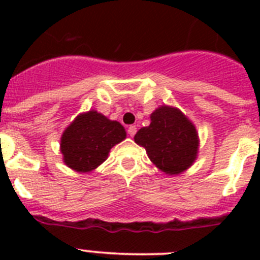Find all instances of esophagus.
Instances as JSON below:
<instances>
[{
	"mask_svg": "<svg viewBox=\"0 0 260 260\" xmlns=\"http://www.w3.org/2000/svg\"><path fill=\"white\" fill-rule=\"evenodd\" d=\"M127 133H128V135H130V137H134V135L137 134V126H135V125L128 126Z\"/></svg>",
	"mask_w": 260,
	"mask_h": 260,
	"instance_id": "1",
	"label": "esophagus"
}]
</instances>
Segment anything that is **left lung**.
Returning <instances> with one entry per match:
<instances>
[{"label":"left lung","instance_id":"left-lung-1","mask_svg":"<svg viewBox=\"0 0 260 260\" xmlns=\"http://www.w3.org/2000/svg\"><path fill=\"white\" fill-rule=\"evenodd\" d=\"M135 143L146 148L151 161L164 173L185 172L198 155V133L180 109L161 105L151 114L150 126L142 127Z\"/></svg>","mask_w":260,"mask_h":260}]
</instances>
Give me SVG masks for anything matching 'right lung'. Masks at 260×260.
I'll return each instance as SVG.
<instances>
[{
  "mask_svg": "<svg viewBox=\"0 0 260 260\" xmlns=\"http://www.w3.org/2000/svg\"><path fill=\"white\" fill-rule=\"evenodd\" d=\"M125 138L121 123L96 110L79 114L61 137L63 162L79 173L93 171L107 160L110 148Z\"/></svg>",
  "mask_w": 260,
  "mask_h": 260,
  "instance_id": "right-lung-1",
  "label": "right lung"
}]
</instances>
